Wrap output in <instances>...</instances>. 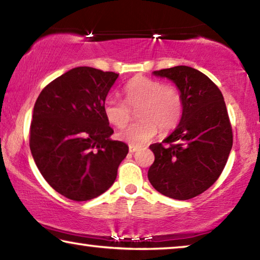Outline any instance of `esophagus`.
I'll list each match as a JSON object with an SVG mask.
<instances>
[{
    "label": "esophagus",
    "mask_w": 260,
    "mask_h": 260,
    "mask_svg": "<svg viewBox=\"0 0 260 260\" xmlns=\"http://www.w3.org/2000/svg\"><path fill=\"white\" fill-rule=\"evenodd\" d=\"M138 150V147L137 146H135V145H129V151H130V153H135L136 151Z\"/></svg>",
    "instance_id": "1"
}]
</instances>
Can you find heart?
<instances>
[{
  "label": "heart",
  "instance_id": "1",
  "mask_svg": "<svg viewBox=\"0 0 260 260\" xmlns=\"http://www.w3.org/2000/svg\"><path fill=\"white\" fill-rule=\"evenodd\" d=\"M125 100L108 96L103 111L111 124L123 127L133 117V109H138L141 118L117 133L121 141L130 145H142L151 141L160 129L173 130L180 122L183 110L181 93L174 86H162L160 81L136 77L126 83Z\"/></svg>",
  "mask_w": 260,
  "mask_h": 260
}]
</instances>
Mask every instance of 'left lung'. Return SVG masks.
I'll return each instance as SVG.
<instances>
[{
	"label": "left lung",
	"mask_w": 260,
	"mask_h": 260,
	"mask_svg": "<svg viewBox=\"0 0 260 260\" xmlns=\"http://www.w3.org/2000/svg\"><path fill=\"white\" fill-rule=\"evenodd\" d=\"M152 74L177 86L183 110L178 126L162 141L165 145H150L154 162L147 178L165 197L189 200L217 180L233 147L224 99L218 87L193 67L175 66Z\"/></svg>",
	"instance_id": "obj_1"
}]
</instances>
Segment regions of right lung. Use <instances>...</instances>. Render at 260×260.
I'll use <instances>...</instances> for the list:
<instances>
[{"mask_svg":"<svg viewBox=\"0 0 260 260\" xmlns=\"http://www.w3.org/2000/svg\"><path fill=\"white\" fill-rule=\"evenodd\" d=\"M118 78L93 67L72 69L39 94L30 127V150L49 185L67 199L87 201L117 177L129 146L113 141L103 103Z\"/></svg>","mask_w":260,"mask_h":260,"instance_id":"right-lung-1","label":"right lung"}]
</instances>
